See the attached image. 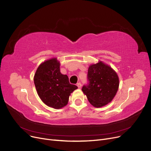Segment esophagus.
<instances>
[{"label": "esophagus", "mask_w": 151, "mask_h": 151, "mask_svg": "<svg viewBox=\"0 0 151 151\" xmlns=\"http://www.w3.org/2000/svg\"><path fill=\"white\" fill-rule=\"evenodd\" d=\"M77 86L78 87V88H79V89H81V87H82V85L80 83H77Z\"/></svg>", "instance_id": "obj_1"}]
</instances>
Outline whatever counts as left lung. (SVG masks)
<instances>
[{"label":"left lung","mask_w":151,"mask_h":151,"mask_svg":"<svg viewBox=\"0 0 151 151\" xmlns=\"http://www.w3.org/2000/svg\"><path fill=\"white\" fill-rule=\"evenodd\" d=\"M88 85L82 88L89 103L94 107L106 106L113 100L119 87V78L109 65L99 61L89 65Z\"/></svg>","instance_id":"8db88e82"}]
</instances>
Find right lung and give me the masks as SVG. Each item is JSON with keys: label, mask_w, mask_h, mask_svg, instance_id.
Listing matches in <instances>:
<instances>
[{"label": "right lung", "mask_w": 151, "mask_h": 151, "mask_svg": "<svg viewBox=\"0 0 151 151\" xmlns=\"http://www.w3.org/2000/svg\"><path fill=\"white\" fill-rule=\"evenodd\" d=\"M60 62L54 57L41 63L34 76L37 93L47 106L59 109L67 106L71 93L78 88L60 73Z\"/></svg>", "instance_id": "obj_1"}]
</instances>
